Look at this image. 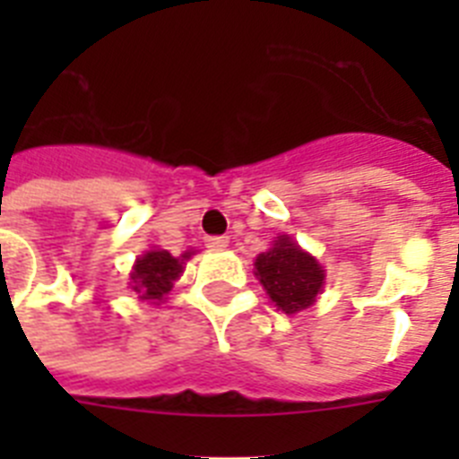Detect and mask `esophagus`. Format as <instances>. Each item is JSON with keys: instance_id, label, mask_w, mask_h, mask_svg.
Here are the masks:
<instances>
[{"instance_id": "1", "label": "esophagus", "mask_w": 459, "mask_h": 459, "mask_svg": "<svg viewBox=\"0 0 459 459\" xmlns=\"http://www.w3.org/2000/svg\"><path fill=\"white\" fill-rule=\"evenodd\" d=\"M230 246V238L227 237H209L206 238V248L211 250H225Z\"/></svg>"}]
</instances>
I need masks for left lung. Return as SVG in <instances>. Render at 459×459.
<instances>
[{"label":"left lung","mask_w":459,"mask_h":459,"mask_svg":"<svg viewBox=\"0 0 459 459\" xmlns=\"http://www.w3.org/2000/svg\"><path fill=\"white\" fill-rule=\"evenodd\" d=\"M255 275L285 315H296L317 301L326 278L324 266L290 234L275 237L273 246L255 259Z\"/></svg>","instance_id":"8db88e82"}]
</instances>
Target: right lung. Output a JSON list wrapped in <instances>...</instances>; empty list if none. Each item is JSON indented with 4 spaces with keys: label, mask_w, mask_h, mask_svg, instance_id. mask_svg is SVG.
<instances>
[{
    "label": "right lung",
    "mask_w": 459,
    "mask_h": 459,
    "mask_svg": "<svg viewBox=\"0 0 459 459\" xmlns=\"http://www.w3.org/2000/svg\"><path fill=\"white\" fill-rule=\"evenodd\" d=\"M190 255L193 250L184 253L181 257H172L168 250L160 248L140 255L131 273V290L135 291L137 299L153 303V306L163 303V299L172 290L174 280H179V275L184 273V262Z\"/></svg>",
    "instance_id": "1"
}]
</instances>
